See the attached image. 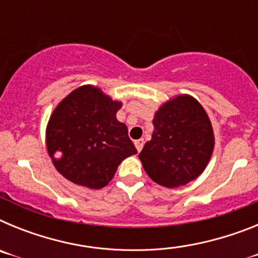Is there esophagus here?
<instances>
[{"label":"esophagus","instance_id":"34e87169","mask_svg":"<svg viewBox=\"0 0 258 258\" xmlns=\"http://www.w3.org/2000/svg\"><path fill=\"white\" fill-rule=\"evenodd\" d=\"M134 145H136L137 151L141 152V150L143 149V145H145V141H143V140H137L136 142H134Z\"/></svg>","mask_w":258,"mask_h":258}]
</instances>
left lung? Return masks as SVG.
Listing matches in <instances>:
<instances>
[{
    "mask_svg": "<svg viewBox=\"0 0 258 258\" xmlns=\"http://www.w3.org/2000/svg\"><path fill=\"white\" fill-rule=\"evenodd\" d=\"M154 133L140 154L146 173L164 187H179L206 169L214 137L208 115L197 99L181 95L155 113Z\"/></svg>",
    "mask_w": 258,
    "mask_h": 258,
    "instance_id": "left-lung-1",
    "label": "left lung"
}]
</instances>
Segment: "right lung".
Segmentation results:
<instances>
[{"label":"right lung","mask_w":258,"mask_h":258,"mask_svg":"<svg viewBox=\"0 0 258 258\" xmlns=\"http://www.w3.org/2000/svg\"><path fill=\"white\" fill-rule=\"evenodd\" d=\"M121 107L94 88L76 89L58 104L47 124L52 164L71 182L102 188L124 159L137 154L126 125L116 118Z\"/></svg>","instance_id":"add662e5"}]
</instances>
